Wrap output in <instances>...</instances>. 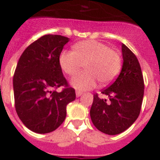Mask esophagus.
I'll return each mask as SVG.
<instances>
[{"label": "esophagus", "instance_id": "1", "mask_svg": "<svg viewBox=\"0 0 160 160\" xmlns=\"http://www.w3.org/2000/svg\"><path fill=\"white\" fill-rule=\"evenodd\" d=\"M75 94H76V97H80L82 95V92H80V91H76L75 92Z\"/></svg>", "mask_w": 160, "mask_h": 160}]
</instances>
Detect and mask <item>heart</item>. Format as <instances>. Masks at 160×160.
<instances>
[{"label":"heart","mask_w":160,"mask_h":160,"mask_svg":"<svg viewBox=\"0 0 160 160\" xmlns=\"http://www.w3.org/2000/svg\"><path fill=\"white\" fill-rule=\"evenodd\" d=\"M59 63L63 72L68 75H74L84 65L86 71L71 80V85L81 91L92 89L98 80L103 85L111 83L121 70L119 54L97 40L78 42L73 46V51L62 50Z\"/></svg>","instance_id":"obj_1"}]
</instances>
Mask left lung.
Segmentation results:
<instances>
[{
    "label": "left lung",
    "mask_w": 160,
    "mask_h": 160,
    "mask_svg": "<svg viewBox=\"0 0 160 160\" xmlns=\"http://www.w3.org/2000/svg\"><path fill=\"white\" fill-rule=\"evenodd\" d=\"M122 68L117 80L101 92L109 100L94 94L91 119L94 126L104 134L115 135L128 129L141 112L144 95V80L137 57L125 44H122Z\"/></svg>",
    "instance_id": "left-lung-1"
}]
</instances>
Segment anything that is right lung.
Instances as JSON below:
<instances>
[{
	"instance_id": "right-lung-1",
	"label": "right lung",
	"mask_w": 160,
	"mask_h": 160,
	"mask_svg": "<svg viewBox=\"0 0 160 160\" xmlns=\"http://www.w3.org/2000/svg\"><path fill=\"white\" fill-rule=\"evenodd\" d=\"M69 41L61 35H44L30 44L20 56L14 75L16 112L30 130L47 134L66 118L67 105L75 99V91L63 76L59 56ZM65 87L61 93L55 91Z\"/></svg>"
}]
</instances>
